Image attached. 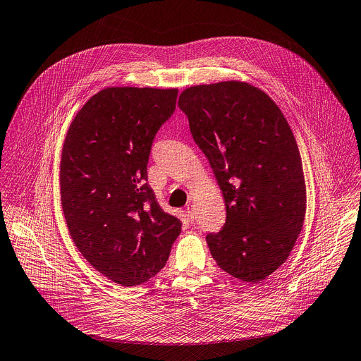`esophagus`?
Here are the masks:
<instances>
[{"label":"esophagus","instance_id":"1","mask_svg":"<svg viewBox=\"0 0 361 361\" xmlns=\"http://www.w3.org/2000/svg\"><path fill=\"white\" fill-rule=\"evenodd\" d=\"M186 215L189 216V219H190V221L195 219V212H193V207H192V204H188V205H186Z\"/></svg>","mask_w":361,"mask_h":361}]
</instances>
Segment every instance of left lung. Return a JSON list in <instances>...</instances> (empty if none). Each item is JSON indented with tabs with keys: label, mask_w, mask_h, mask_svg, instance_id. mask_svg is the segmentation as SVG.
I'll list each match as a JSON object with an SVG mask.
<instances>
[{
	"label": "left lung",
	"mask_w": 361,
	"mask_h": 361,
	"mask_svg": "<svg viewBox=\"0 0 361 361\" xmlns=\"http://www.w3.org/2000/svg\"><path fill=\"white\" fill-rule=\"evenodd\" d=\"M207 156L227 218L207 243L216 264L259 283L289 257L307 211L300 153L274 101L240 80L186 88L178 101Z\"/></svg>",
	"instance_id": "1"
}]
</instances>
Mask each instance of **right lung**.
Here are the masks:
<instances>
[{
	"instance_id": "add662e5",
	"label": "right lung",
	"mask_w": 361,
	"mask_h": 361,
	"mask_svg": "<svg viewBox=\"0 0 361 361\" xmlns=\"http://www.w3.org/2000/svg\"><path fill=\"white\" fill-rule=\"evenodd\" d=\"M176 97V88H105L79 109L63 143L61 200L71 237L95 270L126 288L156 276L180 234V221L146 183L152 143Z\"/></svg>"
}]
</instances>
